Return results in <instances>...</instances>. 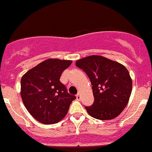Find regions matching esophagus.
Here are the masks:
<instances>
[{
    "mask_svg": "<svg viewBox=\"0 0 152 152\" xmlns=\"http://www.w3.org/2000/svg\"><path fill=\"white\" fill-rule=\"evenodd\" d=\"M76 97H77V100H80L81 98V96H80V93H77V94L76 95Z\"/></svg>",
    "mask_w": 152,
    "mask_h": 152,
    "instance_id": "esophagus-1",
    "label": "esophagus"
}]
</instances>
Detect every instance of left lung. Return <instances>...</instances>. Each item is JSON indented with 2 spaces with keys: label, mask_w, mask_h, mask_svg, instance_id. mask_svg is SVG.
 Here are the masks:
<instances>
[{
  "label": "left lung",
  "mask_w": 152,
  "mask_h": 152,
  "mask_svg": "<svg viewBox=\"0 0 152 152\" xmlns=\"http://www.w3.org/2000/svg\"><path fill=\"white\" fill-rule=\"evenodd\" d=\"M90 78L94 101L85 107L92 117L112 119L121 113L131 95L132 81L126 67L100 56H91L76 61Z\"/></svg>",
  "instance_id": "8db88e82"
}]
</instances>
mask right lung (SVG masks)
Wrapping results in <instances>:
<instances>
[{"instance_id": "1", "label": "right lung", "mask_w": 152, "mask_h": 152, "mask_svg": "<svg viewBox=\"0 0 152 152\" xmlns=\"http://www.w3.org/2000/svg\"><path fill=\"white\" fill-rule=\"evenodd\" d=\"M72 61L47 59L28 71L21 78V97L28 112L43 124H54L68 113L76 96L68 94L60 81Z\"/></svg>"}]
</instances>
